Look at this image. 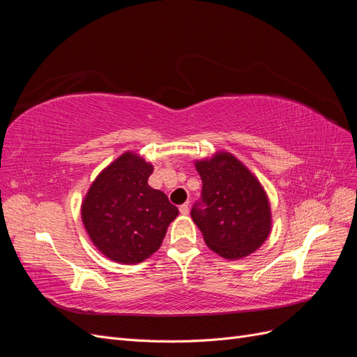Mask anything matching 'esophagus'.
<instances>
[{
    "label": "esophagus",
    "instance_id": "1",
    "mask_svg": "<svg viewBox=\"0 0 357 357\" xmlns=\"http://www.w3.org/2000/svg\"><path fill=\"white\" fill-rule=\"evenodd\" d=\"M180 213L181 214H189V204H183V205H180Z\"/></svg>",
    "mask_w": 357,
    "mask_h": 357
}]
</instances>
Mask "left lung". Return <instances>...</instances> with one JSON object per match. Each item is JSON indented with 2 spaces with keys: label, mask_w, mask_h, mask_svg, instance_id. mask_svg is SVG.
Wrapping results in <instances>:
<instances>
[{
  "label": "left lung",
  "mask_w": 357,
  "mask_h": 357,
  "mask_svg": "<svg viewBox=\"0 0 357 357\" xmlns=\"http://www.w3.org/2000/svg\"><path fill=\"white\" fill-rule=\"evenodd\" d=\"M195 168L202 180V197L190 215L205 244L225 259L256 252L266 241L273 222L261 183L229 152L195 160Z\"/></svg>",
  "instance_id": "left-lung-1"
}]
</instances>
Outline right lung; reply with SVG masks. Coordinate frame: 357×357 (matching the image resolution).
<instances>
[{"instance_id":"add662e5","label":"right lung","mask_w":357,"mask_h":357,"mask_svg":"<svg viewBox=\"0 0 357 357\" xmlns=\"http://www.w3.org/2000/svg\"><path fill=\"white\" fill-rule=\"evenodd\" d=\"M153 165L125 152L93 180L82 202V220L91 241L110 261L143 262L162 244L178 208L164 192L149 186Z\"/></svg>"}]
</instances>
